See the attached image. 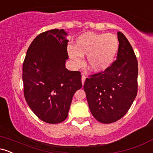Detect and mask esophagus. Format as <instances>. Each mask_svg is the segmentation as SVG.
I'll list each match as a JSON object with an SVG mask.
<instances>
[{"label":"esophagus","instance_id":"1","mask_svg":"<svg viewBox=\"0 0 153 153\" xmlns=\"http://www.w3.org/2000/svg\"><path fill=\"white\" fill-rule=\"evenodd\" d=\"M85 78H86V77H85V75H82V77H81V81H82V85H83L84 82H85Z\"/></svg>","mask_w":153,"mask_h":153}]
</instances>
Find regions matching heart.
I'll return each instance as SVG.
<instances>
[{"label": "heart", "instance_id": "obj_1", "mask_svg": "<svg viewBox=\"0 0 153 153\" xmlns=\"http://www.w3.org/2000/svg\"><path fill=\"white\" fill-rule=\"evenodd\" d=\"M119 47V39L111 33H83L76 38L75 46L68 45L67 52L75 65L82 63L87 55V66L94 73L106 71L113 63Z\"/></svg>", "mask_w": 153, "mask_h": 153}]
</instances>
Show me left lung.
<instances>
[{
    "label": "left lung",
    "mask_w": 153,
    "mask_h": 153,
    "mask_svg": "<svg viewBox=\"0 0 153 153\" xmlns=\"http://www.w3.org/2000/svg\"><path fill=\"white\" fill-rule=\"evenodd\" d=\"M117 60L106 71L86 78L83 89L94 118L103 124L115 122L129 109L137 94L138 63L126 36L117 32Z\"/></svg>",
    "instance_id": "1"
}]
</instances>
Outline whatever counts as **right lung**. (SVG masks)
<instances>
[{
    "mask_svg": "<svg viewBox=\"0 0 153 153\" xmlns=\"http://www.w3.org/2000/svg\"><path fill=\"white\" fill-rule=\"evenodd\" d=\"M68 35L64 29L39 34L23 64L26 102L39 119L49 124L60 123L68 117L73 95L82 87L80 72L65 68Z\"/></svg>",
    "mask_w": 153,
    "mask_h": 153,
    "instance_id": "obj_1",
    "label": "right lung"
}]
</instances>
